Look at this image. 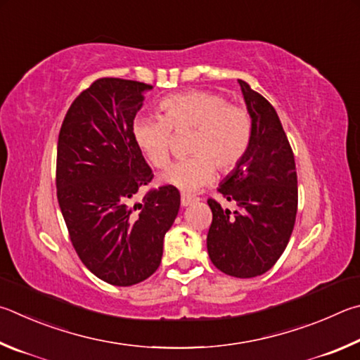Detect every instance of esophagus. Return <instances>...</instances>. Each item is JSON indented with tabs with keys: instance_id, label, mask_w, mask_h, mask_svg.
Here are the masks:
<instances>
[{
	"instance_id": "obj_1",
	"label": "esophagus",
	"mask_w": 360,
	"mask_h": 360,
	"mask_svg": "<svg viewBox=\"0 0 360 360\" xmlns=\"http://www.w3.org/2000/svg\"><path fill=\"white\" fill-rule=\"evenodd\" d=\"M194 200H196V198H193V196H185V194H184V196H181V205H184V207H188L190 204H193Z\"/></svg>"
}]
</instances>
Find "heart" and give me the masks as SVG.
I'll return each mask as SVG.
<instances>
[{
	"instance_id": "1",
	"label": "heart",
	"mask_w": 360,
	"mask_h": 360,
	"mask_svg": "<svg viewBox=\"0 0 360 360\" xmlns=\"http://www.w3.org/2000/svg\"><path fill=\"white\" fill-rule=\"evenodd\" d=\"M162 117H136L132 139L151 166L162 169L170 158L172 131L194 129L188 160L169 166L164 185L184 193L198 191L219 172H231L250 145L251 120L242 107L229 104L221 94L191 90L174 93L160 103Z\"/></svg>"
}]
</instances>
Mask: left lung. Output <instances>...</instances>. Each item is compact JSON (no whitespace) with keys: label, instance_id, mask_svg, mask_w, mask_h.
<instances>
[{"label":"left lung","instance_id":"obj_1","mask_svg":"<svg viewBox=\"0 0 360 360\" xmlns=\"http://www.w3.org/2000/svg\"><path fill=\"white\" fill-rule=\"evenodd\" d=\"M240 84L251 117L250 145L218 191L236 202L223 209L209 199L207 250L213 266L237 278H253L275 266L292 234L297 213V172L291 145L274 105Z\"/></svg>","mask_w":360,"mask_h":360}]
</instances>
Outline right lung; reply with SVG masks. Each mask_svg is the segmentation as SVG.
<instances>
[{"label": "right lung", "mask_w": 360, "mask_h": 360, "mask_svg": "<svg viewBox=\"0 0 360 360\" xmlns=\"http://www.w3.org/2000/svg\"><path fill=\"white\" fill-rule=\"evenodd\" d=\"M151 85L104 77L69 107L56 150V198L80 261L105 283L132 286L156 272L180 209L174 186L136 198L153 172L132 139Z\"/></svg>", "instance_id": "1"}]
</instances>
